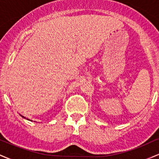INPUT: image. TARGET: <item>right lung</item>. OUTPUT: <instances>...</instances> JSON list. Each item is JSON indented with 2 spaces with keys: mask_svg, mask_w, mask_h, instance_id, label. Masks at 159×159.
Segmentation results:
<instances>
[{
  "mask_svg": "<svg viewBox=\"0 0 159 159\" xmlns=\"http://www.w3.org/2000/svg\"><path fill=\"white\" fill-rule=\"evenodd\" d=\"M22 116V117H23V118H25V117H24V116Z\"/></svg>",
  "mask_w": 159,
  "mask_h": 159,
  "instance_id": "right-lung-1",
  "label": "right lung"
}]
</instances>
